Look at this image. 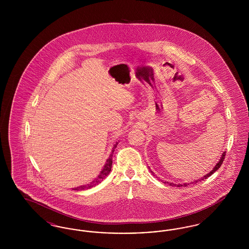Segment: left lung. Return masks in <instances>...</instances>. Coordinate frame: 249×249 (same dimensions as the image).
<instances>
[{
  "label": "left lung",
  "mask_w": 249,
  "mask_h": 249,
  "mask_svg": "<svg viewBox=\"0 0 249 249\" xmlns=\"http://www.w3.org/2000/svg\"><path fill=\"white\" fill-rule=\"evenodd\" d=\"M225 155L226 152L224 151L223 153H222V156L220 157V160H219V161L215 164V166L213 167V170L210 172V173H208L206 176H204V177H202L201 178H198L197 180H194L193 182H191L192 184L194 183V184H196V183H198V182H200V181H201V180H203V179H205V178H208L209 177H211L212 175H213V173L216 171V170H218V168H220V166H221V164L223 163V160H224V159H225ZM151 173H152V175L154 176V173L152 172V171H150ZM164 184H168V185H170V186H176V187H187L188 185H190V184H191V183H184V184H178V185H177V184H174V183H169V182H163Z\"/></svg>",
  "instance_id": "8db88e82"
}]
</instances>
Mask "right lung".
<instances>
[{
	"instance_id": "1",
	"label": "right lung",
	"mask_w": 249,
	"mask_h": 249,
	"mask_svg": "<svg viewBox=\"0 0 249 249\" xmlns=\"http://www.w3.org/2000/svg\"><path fill=\"white\" fill-rule=\"evenodd\" d=\"M119 144V142H116L115 144H114V146H113V148H112V152H111V154L109 156V158L107 159V163L105 164L104 166V168H103V170L101 171V173H100V175L97 177V178H95L94 180L92 181V182H90L89 184H88V185H84V186H80V187H77V188H74V189H72L73 190H86V189H90V188H92V187H94L96 185H99L105 178H107V176L109 175V173H110V171H111V168H112V157H113V154H114V151H115V148L117 147V145Z\"/></svg>"
}]
</instances>
